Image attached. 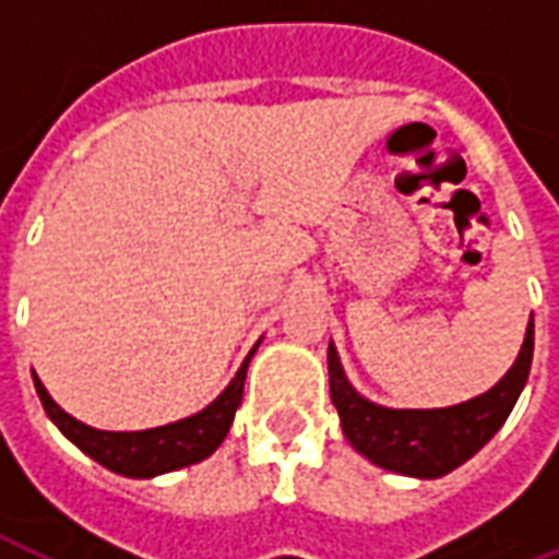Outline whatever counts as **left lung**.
Wrapping results in <instances>:
<instances>
[{"instance_id": "obj_1", "label": "left lung", "mask_w": 559, "mask_h": 559, "mask_svg": "<svg viewBox=\"0 0 559 559\" xmlns=\"http://www.w3.org/2000/svg\"><path fill=\"white\" fill-rule=\"evenodd\" d=\"M533 362V317L515 365L479 399L437 411H392L362 399L344 377L338 350L329 344V392L350 445L371 464L401 476L437 479L479 452L503 428L527 383Z\"/></svg>"}]
</instances>
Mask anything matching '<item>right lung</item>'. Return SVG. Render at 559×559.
Returning <instances> with one entry per match:
<instances>
[{"mask_svg": "<svg viewBox=\"0 0 559 559\" xmlns=\"http://www.w3.org/2000/svg\"><path fill=\"white\" fill-rule=\"evenodd\" d=\"M257 344L251 353L245 356L242 368L236 371L230 386L221 392L218 399L209 404L206 411L194 413L188 419L170 421L160 428H146V431H98L83 425L74 416H68L59 404H56L38 377L35 380V392L41 399L44 411L53 419L59 431L66 433L71 443L78 445L80 452H86L92 461H98L102 467L114 469L119 476H131V479H152L170 469L188 467L209 457L230 431L236 407L242 404L245 374H248V362L254 356Z\"/></svg>", "mask_w": 559, "mask_h": 559, "instance_id": "right-lung-1", "label": "right lung"}]
</instances>
